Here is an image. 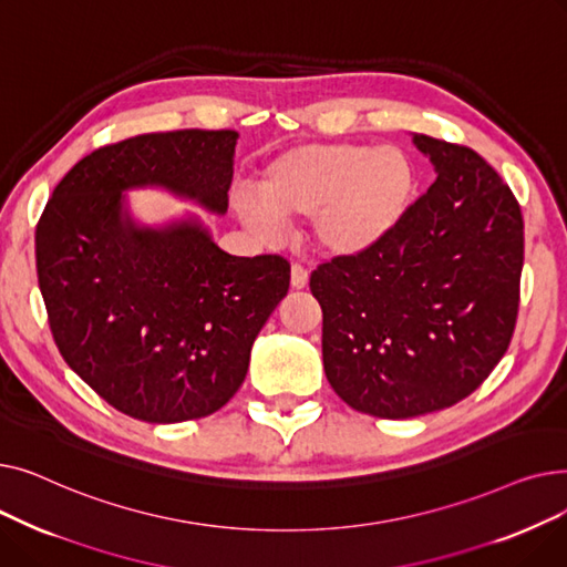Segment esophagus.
Returning a JSON list of instances; mask_svg holds the SVG:
<instances>
[{
    "label": "esophagus",
    "instance_id": "obj_1",
    "mask_svg": "<svg viewBox=\"0 0 567 567\" xmlns=\"http://www.w3.org/2000/svg\"><path fill=\"white\" fill-rule=\"evenodd\" d=\"M308 278H310V274L306 266H301V264L291 266V287L293 289H303L308 285Z\"/></svg>",
    "mask_w": 567,
    "mask_h": 567
}]
</instances>
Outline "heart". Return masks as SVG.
<instances>
[{
	"label": "heart",
	"instance_id": "1",
	"mask_svg": "<svg viewBox=\"0 0 567 567\" xmlns=\"http://www.w3.org/2000/svg\"><path fill=\"white\" fill-rule=\"evenodd\" d=\"M419 174L400 146L317 142L280 152L234 208L259 238H276L280 218H312L321 252L353 259L381 248L402 227Z\"/></svg>",
	"mask_w": 567,
	"mask_h": 567
}]
</instances>
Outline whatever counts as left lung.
<instances>
[{
    "label": "left lung",
    "mask_w": 567,
    "mask_h": 567,
    "mask_svg": "<svg viewBox=\"0 0 567 567\" xmlns=\"http://www.w3.org/2000/svg\"><path fill=\"white\" fill-rule=\"evenodd\" d=\"M436 182L370 255L310 276L323 372L355 411L413 419L453 406L508 351L519 312L524 218L473 148L413 135Z\"/></svg>",
    "instance_id": "obj_1"
}]
</instances>
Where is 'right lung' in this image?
I'll return each instance as SVG.
<instances>
[{
  "label": "right lung",
  "instance_id": "obj_1",
  "mask_svg": "<svg viewBox=\"0 0 567 567\" xmlns=\"http://www.w3.org/2000/svg\"><path fill=\"white\" fill-rule=\"evenodd\" d=\"M236 140L188 128L101 146L56 184L37 225L54 344L131 419L169 425L225 406L287 296L285 257H234L197 220L154 229L124 212V190L163 186L225 214Z\"/></svg>",
  "mask_w": 567,
  "mask_h": 567
}]
</instances>
